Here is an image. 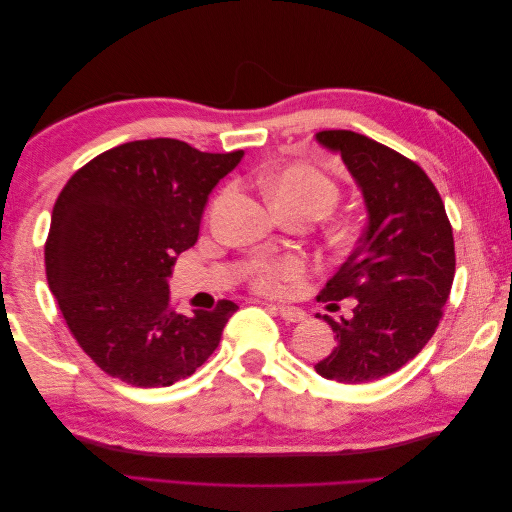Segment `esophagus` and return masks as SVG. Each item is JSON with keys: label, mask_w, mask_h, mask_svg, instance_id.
Returning <instances> with one entry per match:
<instances>
[{"label": "esophagus", "mask_w": 512, "mask_h": 512, "mask_svg": "<svg viewBox=\"0 0 512 512\" xmlns=\"http://www.w3.org/2000/svg\"><path fill=\"white\" fill-rule=\"evenodd\" d=\"M277 314H280L286 322H303L305 320V312L299 307H292V305H277Z\"/></svg>", "instance_id": "34e87169"}]
</instances>
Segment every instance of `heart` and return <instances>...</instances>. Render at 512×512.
I'll return each instance as SVG.
<instances>
[{
  "label": "heart",
  "mask_w": 512,
  "mask_h": 512,
  "mask_svg": "<svg viewBox=\"0 0 512 512\" xmlns=\"http://www.w3.org/2000/svg\"><path fill=\"white\" fill-rule=\"evenodd\" d=\"M275 205L309 211L322 218L339 200V185L320 170L307 164H290L275 170L265 181ZM305 262L297 256L262 260L254 267L252 284L260 292H284L288 284L299 282L305 275Z\"/></svg>",
  "instance_id": "heart-1"
}]
</instances>
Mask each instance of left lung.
Returning <instances> with one entry per match:
<instances>
[{
  "mask_svg": "<svg viewBox=\"0 0 512 512\" xmlns=\"http://www.w3.org/2000/svg\"><path fill=\"white\" fill-rule=\"evenodd\" d=\"M316 141L342 156L367 226L318 297L356 305L350 320L324 316L337 346L314 367L327 380L365 384L395 374L436 333L455 277L453 228L416 162L350 130H322Z\"/></svg>",
  "mask_w": 512,
  "mask_h": 512,
  "instance_id": "8db88e82",
  "label": "left lung"
}]
</instances>
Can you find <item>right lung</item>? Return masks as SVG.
<instances>
[{
    "instance_id": "1",
    "label": "right lung",
    "mask_w": 512,
    "mask_h": 512,
    "mask_svg": "<svg viewBox=\"0 0 512 512\" xmlns=\"http://www.w3.org/2000/svg\"><path fill=\"white\" fill-rule=\"evenodd\" d=\"M243 151L205 153L175 138L108 149L57 196L44 265L70 333L108 376L170 386L218 348L237 303L183 316L168 277L198 239L211 190Z\"/></svg>"
}]
</instances>
